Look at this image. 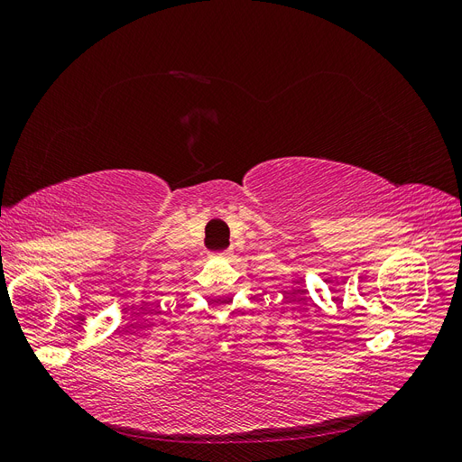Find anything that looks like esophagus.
<instances>
[{
	"mask_svg": "<svg viewBox=\"0 0 462 462\" xmlns=\"http://www.w3.org/2000/svg\"><path fill=\"white\" fill-rule=\"evenodd\" d=\"M214 256H217V258H229L231 256V250H219V253H214Z\"/></svg>",
	"mask_w": 462,
	"mask_h": 462,
	"instance_id": "1",
	"label": "esophagus"
}]
</instances>
